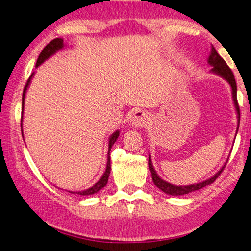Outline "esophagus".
Returning <instances> with one entry per match:
<instances>
[{"label":"esophagus","instance_id":"34e87169","mask_svg":"<svg viewBox=\"0 0 251 251\" xmlns=\"http://www.w3.org/2000/svg\"><path fill=\"white\" fill-rule=\"evenodd\" d=\"M150 114L146 110H135L132 118H131V122H132V126L135 128H142V126H146V125L149 121Z\"/></svg>","mask_w":251,"mask_h":251}]
</instances>
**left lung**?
<instances>
[{
	"label": "left lung",
	"instance_id": "1",
	"mask_svg": "<svg viewBox=\"0 0 251 251\" xmlns=\"http://www.w3.org/2000/svg\"><path fill=\"white\" fill-rule=\"evenodd\" d=\"M208 62L212 65V69H211L212 72H215V73H217V75H219L220 76L225 77V79L229 82L230 87H231V90H232V98H233V102H235V105L237 109L238 120L240 121V110H239V104H238V100H237V84H236V80H235V76H233L231 69L228 67L227 63H226V61L218 54V53H217L216 49L213 47L211 49V54H210V56H209ZM148 163H149V169L151 172V176H152L153 183L160 189V190H162L164 194H168L171 196L186 195V194H189V192L199 190V189L206 187V186H208V184L213 183L216 181V179L221 175V172L224 171L225 167H226V166H224L223 168H221V170L219 172H217V174L213 176L212 178H210L209 180H206V181H203V182H200L197 184H190V186H174V184L164 181V180H162L157 175V172H155L153 169L152 163H151L150 157H149V161H148Z\"/></svg>",
	"mask_w": 251,
	"mask_h": 251
}]
</instances>
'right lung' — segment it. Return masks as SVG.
<instances>
[{
  "mask_svg": "<svg viewBox=\"0 0 251 251\" xmlns=\"http://www.w3.org/2000/svg\"><path fill=\"white\" fill-rule=\"evenodd\" d=\"M63 48V39H60V38H56L54 40H52L50 43L47 44V47H45L42 52L40 53V55L38 57V61H36V67H39V65L44 62L45 60L48 59V57H50L52 54H54V53L60 50V49ZM32 75L28 77L26 83H25V87L23 89V96H22V116H23V108H24V97H25V92H26V89L28 87V84H30V81H31V77ZM21 116V128H22V117ZM119 137V131H116L112 135H111L110 138V142H109V151H108V161H106V169L105 172L103 174V176H101V179L99 180V181L94 184L93 187L87 189V190L84 191H76L77 195L80 196H90V195H94L97 194L99 190H101L102 188H103L106 183H108V179H109V176H110V170H111V164H110V151H111V148L114 145V142L117 141V139ZM71 194H75V192H71Z\"/></svg>",
  "mask_w": 251,
  "mask_h": 251,
  "instance_id": "1",
  "label": "right lung"
}]
</instances>
